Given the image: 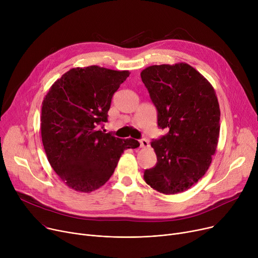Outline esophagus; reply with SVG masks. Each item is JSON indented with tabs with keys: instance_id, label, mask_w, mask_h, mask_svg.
Here are the masks:
<instances>
[{
	"instance_id": "1",
	"label": "esophagus",
	"mask_w": 258,
	"mask_h": 258,
	"mask_svg": "<svg viewBox=\"0 0 258 258\" xmlns=\"http://www.w3.org/2000/svg\"><path fill=\"white\" fill-rule=\"evenodd\" d=\"M140 145H141V147H144V148L148 147V146H150V141H148L145 138H143V139L140 140Z\"/></svg>"
}]
</instances>
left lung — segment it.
<instances>
[{"label": "left lung", "instance_id": "8db88e82", "mask_svg": "<svg viewBox=\"0 0 258 258\" xmlns=\"http://www.w3.org/2000/svg\"><path fill=\"white\" fill-rule=\"evenodd\" d=\"M141 79L158 112V126L169 132L151 142L157 164L144 180L164 195L183 192L208 170L220 135L221 111L209 81L185 62L155 64Z\"/></svg>", "mask_w": 258, "mask_h": 258}]
</instances>
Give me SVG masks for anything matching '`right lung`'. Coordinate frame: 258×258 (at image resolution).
I'll return each instance as SVG.
<instances>
[{"instance_id": "1", "label": "right lung", "mask_w": 258, "mask_h": 258, "mask_svg": "<svg viewBox=\"0 0 258 258\" xmlns=\"http://www.w3.org/2000/svg\"><path fill=\"white\" fill-rule=\"evenodd\" d=\"M128 76V71L98 66L73 68L44 98L40 133L47 159L60 180L78 192L104 185L122 153L140 145L99 128L107 121L114 93Z\"/></svg>"}]
</instances>
